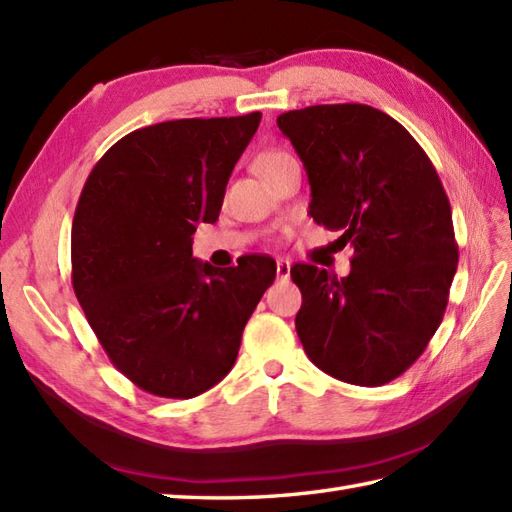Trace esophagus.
I'll use <instances>...</instances> for the list:
<instances>
[{"label":"esophagus","mask_w":512,"mask_h":512,"mask_svg":"<svg viewBox=\"0 0 512 512\" xmlns=\"http://www.w3.org/2000/svg\"><path fill=\"white\" fill-rule=\"evenodd\" d=\"M277 277L279 279L290 277V262H288V259H277Z\"/></svg>","instance_id":"1"}]
</instances>
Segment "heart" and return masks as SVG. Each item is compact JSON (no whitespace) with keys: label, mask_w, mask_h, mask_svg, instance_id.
<instances>
[{"label":"heart","mask_w":512,"mask_h":512,"mask_svg":"<svg viewBox=\"0 0 512 512\" xmlns=\"http://www.w3.org/2000/svg\"><path fill=\"white\" fill-rule=\"evenodd\" d=\"M284 158H288L286 151H279V149H266V151H262V154H257V156H255V160H253V169H255L257 176L262 178L266 171H270V169H273L275 165H279V162L284 160Z\"/></svg>","instance_id":"b5f03b06"}]
</instances>
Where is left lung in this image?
Here are the masks:
<instances>
[{
	"label": "left lung",
	"instance_id": "obj_1",
	"mask_svg": "<svg viewBox=\"0 0 512 512\" xmlns=\"http://www.w3.org/2000/svg\"><path fill=\"white\" fill-rule=\"evenodd\" d=\"M310 182V215L352 250L336 279L295 264L297 334L310 361L343 383L378 387L436 334L458 268L451 204L431 160L394 118L361 103L277 118Z\"/></svg>",
	"mask_w": 512,
	"mask_h": 512
}]
</instances>
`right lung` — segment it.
I'll list each match as a JSON object with an SVG mask.
<instances>
[{"label":"right lung","instance_id":"obj_1","mask_svg":"<svg viewBox=\"0 0 512 512\" xmlns=\"http://www.w3.org/2000/svg\"><path fill=\"white\" fill-rule=\"evenodd\" d=\"M262 114L180 118L123 136L85 180L72 222V286L118 372L162 398L220 383L277 264L193 257L200 222L220 217L235 162Z\"/></svg>","mask_w":512,"mask_h":512}]
</instances>
